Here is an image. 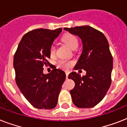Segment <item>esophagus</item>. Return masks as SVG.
<instances>
[{"instance_id":"esophagus-1","label":"esophagus","mask_w":127,"mask_h":127,"mask_svg":"<svg viewBox=\"0 0 127 127\" xmlns=\"http://www.w3.org/2000/svg\"><path fill=\"white\" fill-rule=\"evenodd\" d=\"M68 72H66V79L68 78Z\"/></svg>"}]
</instances>
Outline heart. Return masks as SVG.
<instances>
[{
	"label": "heart",
	"instance_id": "heart-1",
	"mask_svg": "<svg viewBox=\"0 0 127 127\" xmlns=\"http://www.w3.org/2000/svg\"><path fill=\"white\" fill-rule=\"evenodd\" d=\"M62 40L66 44H67L72 49H75L78 45V41L76 37L74 36V35L70 34V33H66L62 37ZM50 54L51 55H53L55 53V47L54 45H51L49 49ZM70 62L67 61L66 60H60L58 62V65L59 66L63 68H68L70 65Z\"/></svg>",
	"mask_w": 127,
	"mask_h": 127
}]
</instances>
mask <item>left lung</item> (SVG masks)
<instances>
[{"label": "left lung", "mask_w": 127, "mask_h": 127, "mask_svg": "<svg viewBox=\"0 0 127 127\" xmlns=\"http://www.w3.org/2000/svg\"><path fill=\"white\" fill-rule=\"evenodd\" d=\"M64 30L79 37L83 49L75 70L84 69L81 76L72 72L68 75L75 86L70 91L72 102L79 108H90L102 100L111 83L113 57L109 43L103 33L88 26Z\"/></svg>", "instance_id": "8db88e82"}]
</instances>
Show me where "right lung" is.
Segmentation results:
<instances>
[{"label": "right lung", "instance_id": "obj_1", "mask_svg": "<svg viewBox=\"0 0 127 127\" xmlns=\"http://www.w3.org/2000/svg\"><path fill=\"white\" fill-rule=\"evenodd\" d=\"M61 32L62 28L29 32L22 38L14 56L17 86L35 108L51 109L57 104L65 73L55 68L47 74L43 71L44 66L50 64V47Z\"/></svg>", "mask_w": 127, "mask_h": 127}]
</instances>
